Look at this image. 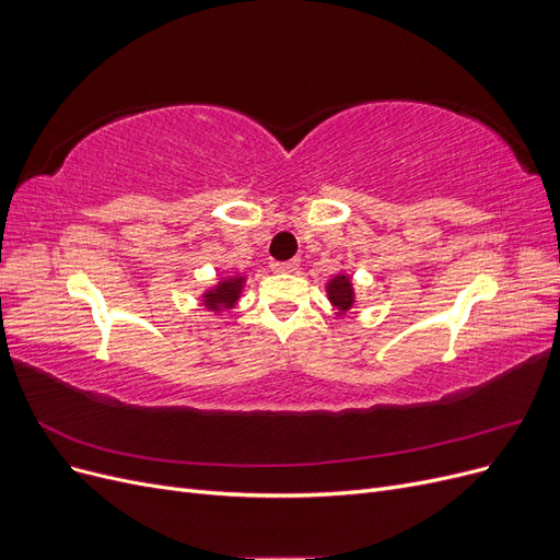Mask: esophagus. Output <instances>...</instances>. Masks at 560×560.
I'll list each match as a JSON object with an SVG mask.
<instances>
[{
  "mask_svg": "<svg viewBox=\"0 0 560 560\" xmlns=\"http://www.w3.org/2000/svg\"><path fill=\"white\" fill-rule=\"evenodd\" d=\"M270 270H273V273H294V270H299V259L273 261L270 264Z\"/></svg>",
  "mask_w": 560,
  "mask_h": 560,
  "instance_id": "34e87169",
  "label": "esophagus"
}]
</instances>
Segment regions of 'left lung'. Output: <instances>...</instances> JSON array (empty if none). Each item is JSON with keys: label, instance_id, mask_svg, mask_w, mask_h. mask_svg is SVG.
Segmentation results:
<instances>
[{"label": "left lung", "instance_id": "1", "mask_svg": "<svg viewBox=\"0 0 560 560\" xmlns=\"http://www.w3.org/2000/svg\"><path fill=\"white\" fill-rule=\"evenodd\" d=\"M327 296L336 317H343L350 313L354 306H358V294H354V287L348 273H336L327 282Z\"/></svg>", "mask_w": 560, "mask_h": 560}]
</instances>
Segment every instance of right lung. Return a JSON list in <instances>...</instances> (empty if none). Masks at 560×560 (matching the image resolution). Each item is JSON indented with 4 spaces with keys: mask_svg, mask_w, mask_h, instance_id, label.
Instances as JSON below:
<instances>
[{
    "mask_svg": "<svg viewBox=\"0 0 560 560\" xmlns=\"http://www.w3.org/2000/svg\"><path fill=\"white\" fill-rule=\"evenodd\" d=\"M245 276H229L222 278L217 284H212L210 290L202 292L200 301L202 306L212 313H224L231 311L235 303H238L241 294H243V287H245Z\"/></svg>",
    "mask_w": 560,
    "mask_h": 560,
    "instance_id": "obj_1",
    "label": "right lung"
}]
</instances>
